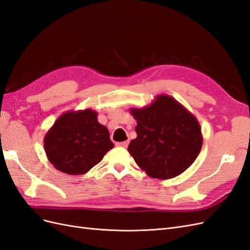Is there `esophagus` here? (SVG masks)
Returning <instances> with one entry per match:
<instances>
[{
	"instance_id": "34e87169",
	"label": "esophagus",
	"mask_w": 250,
	"mask_h": 250,
	"mask_svg": "<svg viewBox=\"0 0 250 250\" xmlns=\"http://www.w3.org/2000/svg\"><path fill=\"white\" fill-rule=\"evenodd\" d=\"M128 144H129V142L128 141H125V142H121V143H117L116 145L118 147H123V148H126L128 146Z\"/></svg>"
}]
</instances>
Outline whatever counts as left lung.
<instances>
[{"label":"left lung","mask_w":250,"mask_h":250,"mask_svg":"<svg viewBox=\"0 0 250 250\" xmlns=\"http://www.w3.org/2000/svg\"><path fill=\"white\" fill-rule=\"evenodd\" d=\"M129 111L137 121V138L128 152L148 176L173 178L195 162L202 147L201 127L173 97L157 95L150 105Z\"/></svg>","instance_id":"obj_1"}]
</instances>
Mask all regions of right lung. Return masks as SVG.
I'll use <instances>...</instances> for the list:
<instances>
[{"label": "right lung", "instance_id": "obj_1", "mask_svg": "<svg viewBox=\"0 0 250 250\" xmlns=\"http://www.w3.org/2000/svg\"><path fill=\"white\" fill-rule=\"evenodd\" d=\"M97 111L69 110L62 113L43 138L44 151L54 167L80 175L99 164L113 148L108 129L98 122Z\"/></svg>", "mask_w": 250, "mask_h": 250}]
</instances>
